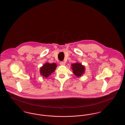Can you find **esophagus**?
Wrapping results in <instances>:
<instances>
[{
    "instance_id": "34e87169",
    "label": "esophagus",
    "mask_w": 125,
    "mask_h": 125,
    "mask_svg": "<svg viewBox=\"0 0 125 125\" xmlns=\"http://www.w3.org/2000/svg\"><path fill=\"white\" fill-rule=\"evenodd\" d=\"M60 65H64L65 64V63L64 62L62 61V62H60Z\"/></svg>"
}]
</instances>
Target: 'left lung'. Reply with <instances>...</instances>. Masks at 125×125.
Wrapping results in <instances>:
<instances>
[{
    "label": "left lung",
    "mask_w": 125,
    "mask_h": 125,
    "mask_svg": "<svg viewBox=\"0 0 125 125\" xmlns=\"http://www.w3.org/2000/svg\"><path fill=\"white\" fill-rule=\"evenodd\" d=\"M73 73L77 76H81L85 71V67L79 63L72 64Z\"/></svg>",
    "instance_id": "left-lung-1"
}]
</instances>
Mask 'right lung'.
I'll return each instance as SVG.
<instances>
[{"mask_svg":"<svg viewBox=\"0 0 125 125\" xmlns=\"http://www.w3.org/2000/svg\"><path fill=\"white\" fill-rule=\"evenodd\" d=\"M57 65L56 63H45L41 68L40 73L42 75L45 77H48L56 69Z\"/></svg>","mask_w":125,"mask_h":125,"instance_id":"1","label":"right lung"}]
</instances>
